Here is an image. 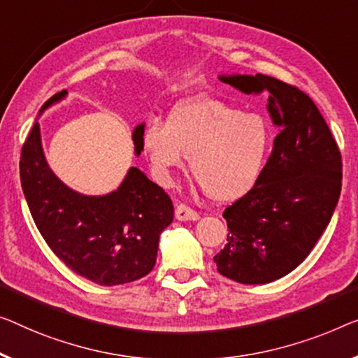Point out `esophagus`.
Returning a JSON list of instances; mask_svg holds the SVG:
<instances>
[{
  "mask_svg": "<svg viewBox=\"0 0 358 358\" xmlns=\"http://www.w3.org/2000/svg\"><path fill=\"white\" fill-rule=\"evenodd\" d=\"M175 217H177V220H180V222H194L199 218V213L191 209V207H188V206L178 204L177 209H175Z\"/></svg>",
  "mask_w": 358,
  "mask_h": 358,
  "instance_id": "34e87169",
  "label": "esophagus"
}]
</instances>
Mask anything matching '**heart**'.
<instances>
[{"label": "heart", "mask_w": 358, "mask_h": 358, "mask_svg": "<svg viewBox=\"0 0 358 358\" xmlns=\"http://www.w3.org/2000/svg\"><path fill=\"white\" fill-rule=\"evenodd\" d=\"M141 141L161 183L172 185L191 157V173L204 193L215 202H234L262 177L275 133L259 112L194 96L175 106L167 124L148 120Z\"/></svg>", "instance_id": "1"}]
</instances>
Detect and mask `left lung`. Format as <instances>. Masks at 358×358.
<instances>
[{
	"label": "left lung",
	"instance_id": "8db88e82",
	"mask_svg": "<svg viewBox=\"0 0 358 358\" xmlns=\"http://www.w3.org/2000/svg\"><path fill=\"white\" fill-rule=\"evenodd\" d=\"M246 94H268L280 128L257 185L223 212L227 244L218 273L243 285H265L291 273L310 254L338 206L343 162L315 103L278 78L218 76Z\"/></svg>",
	"mask_w": 358,
	"mask_h": 358
}]
</instances>
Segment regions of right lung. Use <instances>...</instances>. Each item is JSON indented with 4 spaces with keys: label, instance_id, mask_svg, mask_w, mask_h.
<instances>
[{
    "label": "right lung",
    "instance_id": "1",
    "mask_svg": "<svg viewBox=\"0 0 358 358\" xmlns=\"http://www.w3.org/2000/svg\"><path fill=\"white\" fill-rule=\"evenodd\" d=\"M52 96L40 114L66 98ZM143 128L133 130L135 154L143 151ZM20 183L34 222L48 246L69 268L101 286L146 276L156 264L159 238L173 220V204L161 186L130 167L119 188L103 196L77 193L46 162L35 122L20 152Z\"/></svg>",
    "mask_w": 358,
    "mask_h": 358
}]
</instances>
